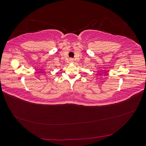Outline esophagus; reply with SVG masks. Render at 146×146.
Instances as JSON below:
<instances>
[{
	"mask_svg": "<svg viewBox=\"0 0 146 146\" xmlns=\"http://www.w3.org/2000/svg\"><path fill=\"white\" fill-rule=\"evenodd\" d=\"M71 60V61H72V60Z\"/></svg>",
	"mask_w": 146,
	"mask_h": 146,
	"instance_id": "esophagus-1",
	"label": "esophagus"
}]
</instances>
